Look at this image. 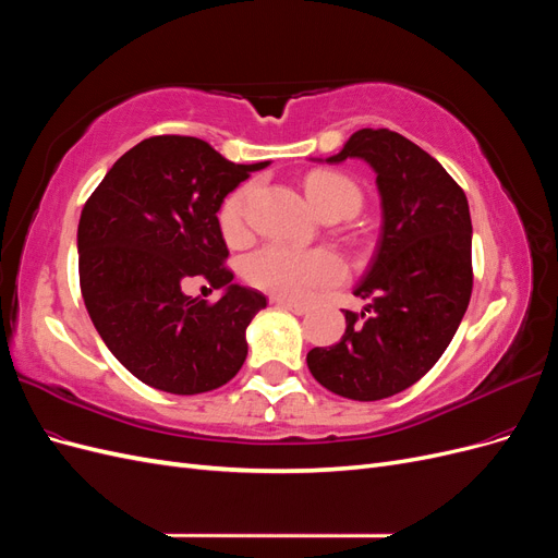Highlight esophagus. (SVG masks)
Wrapping results in <instances>:
<instances>
[{
    "instance_id": "1",
    "label": "esophagus",
    "mask_w": 558,
    "mask_h": 558,
    "mask_svg": "<svg viewBox=\"0 0 558 558\" xmlns=\"http://www.w3.org/2000/svg\"><path fill=\"white\" fill-rule=\"evenodd\" d=\"M275 302H277L279 307L289 310V312H293V314H298V316H302V314H307V312H310V307H307V305H302V302H291V300H281V298H275Z\"/></svg>"
}]
</instances>
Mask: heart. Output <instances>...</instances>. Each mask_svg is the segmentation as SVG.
I'll return each mask as SVG.
<instances>
[{"mask_svg":"<svg viewBox=\"0 0 558 558\" xmlns=\"http://www.w3.org/2000/svg\"><path fill=\"white\" fill-rule=\"evenodd\" d=\"M307 195L318 214L342 209L353 214L361 207V189L340 172H314L305 181ZM251 185L232 191L218 211L223 234L238 242L246 234V207ZM244 277L256 289L281 300H307L314 291L332 286L344 277V263L328 248H302L291 244H265L244 263Z\"/></svg>","mask_w":558,"mask_h":558,"instance_id":"b5f03b06","label":"heart"}]
</instances>
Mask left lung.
<instances>
[{"label":"left lung","mask_w":558,"mask_h":558,"mask_svg":"<svg viewBox=\"0 0 558 558\" xmlns=\"http://www.w3.org/2000/svg\"><path fill=\"white\" fill-rule=\"evenodd\" d=\"M361 158L377 174L381 238L353 295L365 312H344L332 347L307 353L314 379L351 400L396 396L440 361L472 293L468 197L445 167L386 128L353 132L328 162Z\"/></svg>","instance_id":"1"}]
</instances>
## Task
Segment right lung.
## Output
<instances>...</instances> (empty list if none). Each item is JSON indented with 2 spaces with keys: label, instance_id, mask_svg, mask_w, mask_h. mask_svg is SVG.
Listing matches in <instances>:
<instances>
[{
  "label": "right lung",
  "instance_id": "add662e5",
  "mask_svg": "<svg viewBox=\"0 0 558 558\" xmlns=\"http://www.w3.org/2000/svg\"><path fill=\"white\" fill-rule=\"evenodd\" d=\"M269 162L234 165L197 137L160 134L113 162L81 211L78 279L93 324L140 381L177 396L228 384L267 300L232 283L218 223L228 193ZM191 278L225 298L182 293Z\"/></svg>",
  "mask_w": 558,
  "mask_h": 558
}]
</instances>
